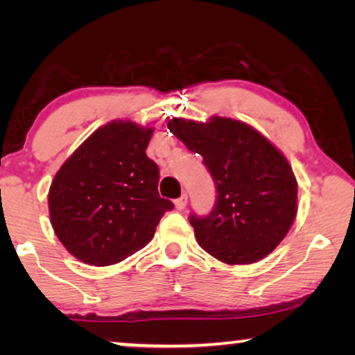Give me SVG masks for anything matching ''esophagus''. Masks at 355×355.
I'll list each match as a JSON object with an SVG mask.
<instances>
[{"label": "esophagus", "instance_id": "34e87169", "mask_svg": "<svg viewBox=\"0 0 355 355\" xmlns=\"http://www.w3.org/2000/svg\"><path fill=\"white\" fill-rule=\"evenodd\" d=\"M187 200H189V198H187V193H182L181 197H179V198H176V200H174V205H176L178 210H184V208L187 207Z\"/></svg>", "mask_w": 355, "mask_h": 355}]
</instances>
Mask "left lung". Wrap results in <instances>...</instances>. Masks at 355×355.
<instances>
[{"mask_svg":"<svg viewBox=\"0 0 355 355\" xmlns=\"http://www.w3.org/2000/svg\"><path fill=\"white\" fill-rule=\"evenodd\" d=\"M168 129L202 155L216 186L210 215H191L198 245L227 265L270 255L297 215V181L283 152L252 125L221 116L173 118Z\"/></svg>","mask_w":355,"mask_h":355,"instance_id":"obj_1","label":"left lung"}]
</instances>
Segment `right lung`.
<instances>
[{
	"label": "right lung",
	"instance_id": "obj_1",
	"mask_svg": "<svg viewBox=\"0 0 355 355\" xmlns=\"http://www.w3.org/2000/svg\"><path fill=\"white\" fill-rule=\"evenodd\" d=\"M153 128L114 119L84 140L58 169L48 192L55 234L87 265L108 266L144 249L164 211L159 169L145 153Z\"/></svg>",
	"mask_w": 355,
	"mask_h": 355
}]
</instances>
